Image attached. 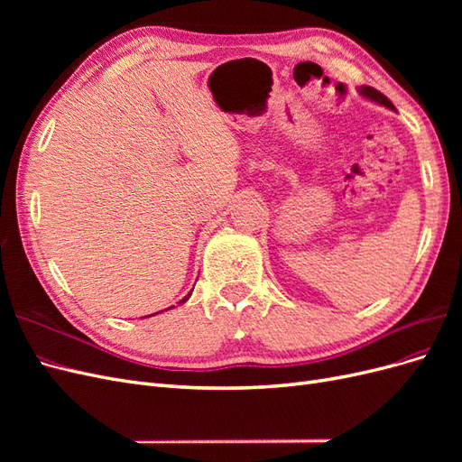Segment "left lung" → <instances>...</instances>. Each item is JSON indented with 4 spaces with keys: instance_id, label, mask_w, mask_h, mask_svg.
Segmentation results:
<instances>
[{
    "instance_id": "left-lung-1",
    "label": "left lung",
    "mask_w": 462,
    "mask_h": 462,
    "mask_svg": "<svg viewBox=\"0 0 462 462\" xmlns=\"http://www.w3.org/2000/svg\"><path fill=\"white\" fill-rule=\"evenodd\" d=\"M358 94H360L362 97H366V100L374 102V104H380V106H383V107H387V109H395V106L391 104L382 92H377V90L372 88V87H360V88H358Z\"/></svg>"
}]
</instances>
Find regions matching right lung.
<instances>
[{
	"mask_svg": "<svg viewBox=\"0 0 462 462\" xmlns=\"http://www.w3.org/2000/svg\"><path fill=\"white\" fill-rule=\"evenodd\" d=\"M190 295H192V291L189 292V295H187V297H183V299H180V300H179V304H185V302L189 300V297H190ZM170 309H175V306H170ZM170 309H167V310H170ZM156 314H160V312H156ZM150 316H153V314H150ZM150 316H144V318H150Z\"/></svg>",
	"mask_w": 462,
	"mask_h": 462,
	"instance_id": "right-lung-1",
	"label": "right lung"
}]
</instances>
